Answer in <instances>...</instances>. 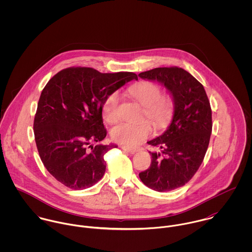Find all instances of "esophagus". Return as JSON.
<instances>
[{
  "label": "esophagus",
  "instance_id": "1",
  "mask_svg": "<svg viewBox=\"0 0 252 252\" xmlns=\"http://www.w3.org/2000/svg\"><path fill=\"white\" fill-rule=\"evenodd\" d=\"M122 149L127 152V153H130V154H134L138 151L137 148H131V147H128V146H122Z\"/></svg>",
  "mask_w": 252,
  "mask_h": 252
}]
</instances>
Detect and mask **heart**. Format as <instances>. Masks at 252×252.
<instances>
[{
  "label": "heart",
  "mask_w": 252,
  "mask_h": 252,
  "mask_svg": "<svg viewBox=\"0 0 252 252\" xmlns=\"http://www.w3.org/2000/svg\"><path fill=\"white\" fill-rule=\"evenodd\" d=\"M130 96L143 107L142 118H146L155 130L165 128L173 118L175 101L171 96H161L159 85L144 81L128 89ZM120 96L117 91L111 92L103 105V117L108 123H114L119 118ZM150 125L143 121L138 124L120 123L110 131L111 139L117 144L134 146L149 136Z\"/></svg>",
  "instance_id": "obj_1"
}]
</instances>
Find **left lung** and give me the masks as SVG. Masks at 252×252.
Masks as SVG:
<instances>
[{
	"label": "left lung",
	"mask_w": 252,
	"mask_h": 252,
	"mask_svg": "<svg viewBox=\"0 0 252 252\" xmlns=\"http://www.w3.org/2000/svg\"><path fill=\"white\" fill-rule=\"evenodd\" d=\"M139 76L162 84L175 101L167 130L147 142L158 151H149L150 167L139 174L147 187L171 191L191 180L204 160L213 128L210 101L204 86L181 68H156Z\"/></svg>",
	"instance_id": "left-lung-1"
}]
</instances>
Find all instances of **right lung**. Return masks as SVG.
<instances>
[{"label": "right lung", "mask_w": 252, "mask_h": 252, "mask_svg": "<svg viewBox=\"0 0 252 252\" xmlns=\"http://www.w3.org/2000/svg\"><path fill=\"white\" fill-rule=\"evenodd\" d=\"M136 79L134 72L102 73L92 68H68L43 88L34 133L39 157L48 173L65 186L80 190L103 178L104 155L114 144H96L107 136L103 105L111 92Z\"/></svg>", "instance_id": "obj_1"}]
</instances>
